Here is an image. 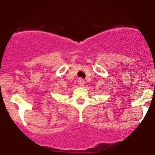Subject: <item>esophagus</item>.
<instances>
[{
	"label": "esophagus",
	"mask_w": 155,
	"mask_h": 155,
	"mask_svg": "<svg viewBox=\"0 0 155 155\" xmlns=\"http://www.w3.org/2000/svg\"><path fill=\"white\" fill-rule=\"evenodd\" d=\"M78 82H79V86H83V84H84V80H83V79H82V78H79Z\"/></svg>",
	"instance_id": "34e87169"
}]
</instances>
